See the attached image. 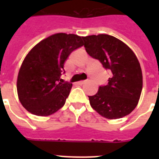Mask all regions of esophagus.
Listing matches in <instances>:
<instances>
[{
  "mask_svg": "<svg viewBox=\"0 0 159 159\" xmlns=\"http://www.w3.org/2000/svg\"><path fill=\"white\" fill-rule=\"evenodd\" d=\"M84 83H86V81H80L77 82V85H83Z\"/></svg>",
  "mask_w": 159,
  "mask_h": 159,
  "instance_id": "34e87169",
  "label": "esophagus"
}]
</instances>
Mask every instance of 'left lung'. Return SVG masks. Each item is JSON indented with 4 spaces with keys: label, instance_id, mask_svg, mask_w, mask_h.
Segmentation results:
<instances>
[{
    "label": "left lung",
    "instance_id": "1",
    "mask_svg": "<svg viewBox=\"0 0 159 159\" xmlns=\"http://www.w3.org/2000/svg\"><path fill=\"white\" fill-rule=\"evenodd\" d=\"M82 39L87 53L111 72L108 84L89 97L91 106L110 120L130 114L138 105L143 87L142 70L135 53L114 36L98 34Z\"/></svg>",
    "mask_w": 159,
    "mask_h": 159
}]
</instances>
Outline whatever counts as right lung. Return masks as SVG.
Listing matches in <instances>:
<instances>
[{"label":"right lung","instance_id":"right-lung-1","mask_svg":"<svg viewBox=\"0 0 159 159\" xmlns=\"http://www.w3.org/2000/svg\"><path fill=\"white\" fill-rule=\"evenodd\" d=\"M81 36L57 33L31 48L17 77V93L26 111L38 116H48L64 106L72 84L59 82L67 57L83 45Z\"/></svg>","mask_w":159,"mask_h":159}]
</instances>
